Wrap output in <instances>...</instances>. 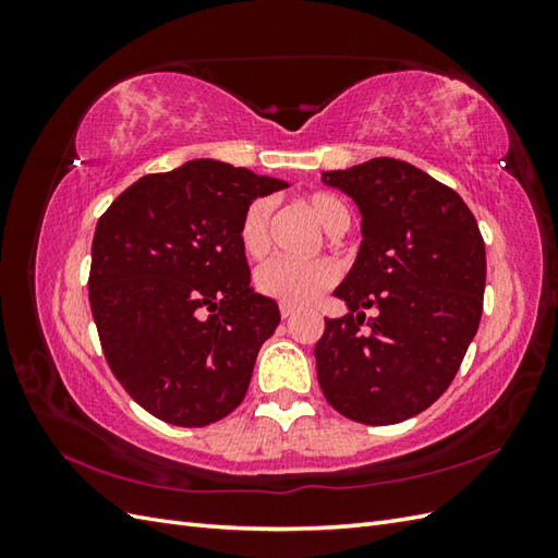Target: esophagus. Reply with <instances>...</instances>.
Returning a JSON list of instances; mask_svg holds the SVG:
<instances>
[{
  "label": "esophagus",
  "instance_id": "esophagus-1",
  "mask_svg": "<svg viewBox=\"0 0 558 558\" xmlns=\"http://www.w3.org/2000/svg\"><path fill=\"white\" fill-rule=\"evenodd\" d=\"M279 312H281V316H283V318H289V316H293L295 307H293V305H286V302H281V305H279Z\"/></svg>",
  "mask_w": 558,
  "mask_h": 558
}]
</instances>
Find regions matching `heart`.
Here are the masks:
<instances>
[{
    "label": "heart",
    "mask_w": 558,
    "mask_h": 558,
    "mask_svg": "<svg viewBox=\"0 0 558 558\" xmlns=\"http://www.w3.org/2000/svg\"><path fill=\"white\" fill-rule=\"evenodd\" d=\"M314 221L328 234H342L351 226V211L342 197L332 193H310L302 197ZM269 226H272V205L269 199H256L246 207L240 223V244L248 258H260L269 248ZM340 269L330 258H312V260H289L272 258L263 263L253 286L260 295L275 298L286 305H307L337 281Z\"/></svg>",
    "instance_id": "obj_1"
}]
</instances>
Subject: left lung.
I'll list each match as a JSON object with an SVG mask.
<instances>
[{
	"label": "left lung",
	"mask_w": 558,
	"mask_h": 558,
	"mask_svg": "<svg viewBox=\"0 0 558 558\" xmlns=\"http://www.w3.org/2000/svg\"><path fill=\"white\" fill-rule=\"evenodd\" d=\"M320 181L363 218L356 263L335 289L349 314L326 318L314 347L320 391L359 424H400L447 391L480 328L484 240L461 195L410 162L373 158Z\"/></svg>",
	"instance_id": "8db88e82"
}]
</instances>
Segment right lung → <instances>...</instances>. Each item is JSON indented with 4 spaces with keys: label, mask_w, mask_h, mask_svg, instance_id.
<instances>
[{
    "label": "right lung",
    "mask_w": 558,
    "mask_h": 558,
    "mask_svg": "<svg viewBox=\"0 0 558 558\" xmlns=\"http://www.w3.org/2000/svg\"><path fill=\"white\" fill-rule=\"evenodd\" d=\"M289 189L218 160L148 174L97 221L90 310L116 379L146 412L202 428L244 400L279 326L251 289L240 223L256 197Z\"/></svg>",
    "instance_id": "right-lung-1"
}]
</instances>
